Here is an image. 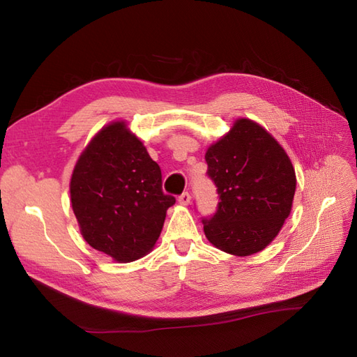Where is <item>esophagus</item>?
<instances>
[{
  "label": "esophagus",
  "instance_id": "1",
  "mask_svg": "<svg viewBox=\"0 0 357 357\" xmlns=\"http://www.w3.org/2000/svg\"><path fill=\"white\" fill-rule=\"evenodd\" d=\"M190 200H191V196H190L188 191H184V192H182V195L178 197V202L181 203V205H184V206L188 205Z\"/></svg>",
  "mask_w": 357,
  "mask_h": 357
}]
</instances>
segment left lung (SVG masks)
<instances>
[{
    "label": "left lung",
    "mask_w": 357,
    "mask_h": 357,
    "mask_svg": "<svg viewBox=\"0 0 357 357\" xmlns=\"http://www.w3.org/2000/svg\"><path fill=\"white\" fill-rule=\"evenodd\" d=\"M205 160L220 196L217 212L203 218L208 241L239 257L266 248L290 215L296 191L287 152L257 122L239 118Z\"/></svg>",
    "instance_id": "8db88e82"
}]
</instances>
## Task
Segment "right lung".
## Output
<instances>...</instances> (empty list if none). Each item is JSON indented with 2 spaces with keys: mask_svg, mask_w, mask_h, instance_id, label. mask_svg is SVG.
<instances>
[{
  "mask_svg": "<svg viewBox=\"0 0 357 357\" xmlns=\"http://www.w3.org/2000/svg\"><path fill=\"white\" fill-rule=\"evenodd\" d=\"M71 208L91 247L118 263L154 248L175 197L161 188V170L126 121L91 139L70 179Z\"/></svg>",
  "mask_w": 357,
  "mask_h": 357,
  "instance_id": "right-lung-1",
  "label": "right lung"
}]
</instances>
